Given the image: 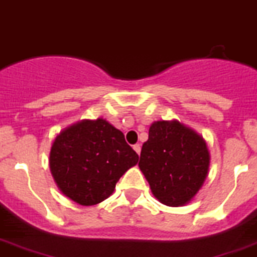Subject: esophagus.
<instances>
[{
	"mask_svg": "<svg viewBox=\"0 0 257 257\" xmlns=\"http://www.w3.org/2000/svg\"><path fill=\"white\" fill-rule=\"evenodd\" d=\"M133 149H135V152L137 154L141 153V145H140V144H136V145H133Z\"/></svg>",
	"mask_w": 257,
	"mask_h": 257,
	"instance_id": "esophagus-1",
	"label": "esophagus"
}]
</instances>
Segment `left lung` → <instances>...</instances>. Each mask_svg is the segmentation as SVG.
<instances>
[{
	"label": "left lung",
	"mask_w": 257,
	"mask_h": 257,
	"mask_svg": "<svg viewBox=\"0 0 257 257\" xmlns=\"http://www.w3.org/2000/svg\"><path fill=\"white\" fill-rule=\"evenodd\" d=\"M139 166L152 193L166 206L178 207L194 198L208 174L210 153L204 140L178 121L150 125Z\"/></svg>",
	"instance_id": "left-lung-1"
}]
</instances>
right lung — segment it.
<instances>
[{
  "instance_id": "obj_1",
  "label": "right lung",
  "mask_w": 257,
  "mask_h": 257,
  "mask_svg": "<svg viewBox=\"0 0 257 257\" xmlns=\"http://www.w3.org/2000/svg\"><path fill=\"white\" fill-rule=\"evenodd\" d=\"M139 162L121 131L109 122L83 120L54 140L50 170L60 191L81 206L107 199L128 169Z\"/></svg>"
}]
</instances>
